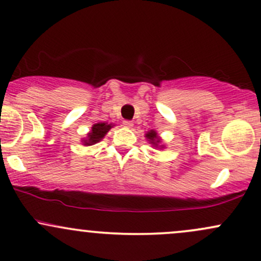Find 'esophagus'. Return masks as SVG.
<instances>
[{
    "label": "esophagus",
    "mask_w": 261,
    "mask_h": 261,
    "mask_svg": "<svg viewBox=\"0 0 261 261\" xmlns=\"http://www.w3.org/2000/svg\"><path fill=\"white\" fill-rule=\"evenodd\" d=\"M122 125H124L125 127L131 128V127L134 126V122H133V121H130V120H124V121H122Z\"/></svg>",
    "instance_id": "1"
}]
</instances>
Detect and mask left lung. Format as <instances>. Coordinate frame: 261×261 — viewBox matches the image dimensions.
Returning a JSON list of instances; mask_svg holds the SVG:
<instances>
[{"instance_id":"left-lung-1","label":"left lung","mask_w":261,"mask_h":261,"mask_svg":"<svg viewBox=\"0 0 261 261\" xmlns=\"http://www.w3.org/2000/svg\"><path fill=\"white\" fill-rule=\"evenodd\" d=\"M146 137H147L148 141L152 143V145L158 146V143H160V140H158V135H157V133H155V131H153V130L148 131V133L146 134Z\"/></svg>"}]
</instances>
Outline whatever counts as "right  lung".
Wrapping results in <instances>:
<instances>
[{
    "label": "right lung",
    "mask_w": 261,
    "mask_h": 261,
    "mask_svg": "<svg viewBox=\"0 0 261 261\" xmlns=\"http://www.w3.org/2000/svg\"><path fill=\"white\" fill-rule=\"evenodd\" d=\"M112 128V124H107V122H98V124L93 125L92 131L88 134V139L85 140L86 146L94 145V143L99 142V141L106 136L108 131Z\"/></svg>",
    "instance_id": "add662e5"
}]
</instances>
